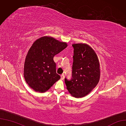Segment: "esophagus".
<instances>
[{"instance_id":"34e87169","label":"esophagus","mask_w":126,"mask_h":126,"mask_svg":"<svg viewBox=\"0 0 126 126\" xmlns=\"http://www.w3.org/2000/svg\"><path fill=\"white\" fill-rule=\"evenodd\" d=\"M64 75H63V74L62 75H61V80H63L64 79Z\"/></svg>"}]
</instances>
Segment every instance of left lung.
<instances>
[{
    "label": "left lung",
    "instance_id": "obj_1",
    "mask_svg": "<svg viewBox=\"0 0 126 126\" xmlns=\"http://www.w3.org/2000/svg\"><path fill=\"white\" fill-rule=\"evenodd\" d=\"M73 56L72 78L65 79L67 89L72 96L81 98L89 94L97 85L100 79V64L97 55L85 43L72 45Z\"/></svg>",
    "mask_w": 126,
    "mask_h": 126
}]
</instances>
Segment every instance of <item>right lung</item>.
<instances>
[{
	"label": "right lung",
	"mask_w": 126,
	"mask_h": 126,
	"mask_svg": "<svg viewBox=\"0 0 126 126\" xmlns=\"http://www.w3.org/2000/svg\"><path fill=\"white\" fill-rule=\"evenodd\" d=\"M68 46L66 42L44 36L33 43L25 57L23 76L28 85L35 92L44 93L60 79L53 58Z\"/></svg>",
	"instance_id": "1"
}]
</instances>
